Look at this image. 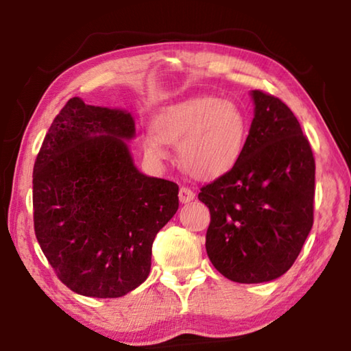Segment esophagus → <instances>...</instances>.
I'll list each match as a JSON object with an SVG mask.
<instances>
[{
	"label": "esophagus",
	"mask_w": 351,
	"mask_h": 351,
	"mask_svg": "<svg viewBox=\"0 0 351 351\" xmlns=\"http://www.w3.org/2000/svg\"><path fill=\"white\" fill-rule=\"evenodd\" d=\"M178 197H180V201L182 204H186V203H190V201L195 198V192L192 189L182 186L180 189V193H178Z\"/></svg>",
	"instance_id": "obj_1"
}]
</instances>
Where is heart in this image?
<instances>
[{
	"mask_svg": "<svg viewBox=\"0 0 351 351\" xmlns=\"http://www.w3.org/2000/svg\"><path fill=\"white\" fill-rule=\"evenodd\" d=\"M246 117L235 104L218 97H193L167 106L142 138L148 158H167V144L178 145V161L193 178L221 176L241 158L246 144Z\"/></svg>",
	"mask_w": 351,
	"mask_h": 351,
	"instance_id": "b5f03b06",
	"label": "heart"
}]
</instances>
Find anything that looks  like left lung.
<instances>
[{
	"mask_svg": "<svg viewBox=\"0 0 351 351\" xmlns=\"http://www.w3.org/2000/svg\"><path fill=\"white\" fill-rule=\"evenodd\" d=\"M254 121L245 150L228 173L201 187L209 207L206 251L232 282L261 283L283 276L313 228L314 156L287 105L252 91Z\"/></svg>",
	"mask_w": 351,
	"mask_h": 351,
	"instance_id": "obj_1",
	"label": "left lung"
}]
</instances>
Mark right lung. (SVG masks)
Segmentation results:
<instances>
[{"mask_svg":"<svg viewBox=\"0 0 351 351\" xmlns=\"http://www.w3.org/2000/svg\"><path fill=\"white\" fill-rule=\"evenodd\" d=\"M130 112L69 99L34 164V229L62 283L114 299L150 274L154 237L180 206L178 184L134 167Z\"/></svg>","mask_w":351,"mask_h":351,"instance_id":"right-lung-1","label":"right lung"}]
</instances>
